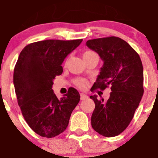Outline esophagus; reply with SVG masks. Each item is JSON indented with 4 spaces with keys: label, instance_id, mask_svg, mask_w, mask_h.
I'll use <instances>...</instances> for the list:
<instances>
[{
    "label": "esophagus",
    "instance_id": "obj_1",
    "mask_svg": "<svg viewBox=\"0 0 158 158\" xmlns=\"http://www.w3.org/2000/svg\"><path fill=\"white\" fill-rule=\"evenodd\" d=\"M88 98V96L85 94H84V93H80V99L81 100H84V99H87Z\"/></svg>",
    "mask_w": 158,
    "mask_h": 158
}]
</instances>
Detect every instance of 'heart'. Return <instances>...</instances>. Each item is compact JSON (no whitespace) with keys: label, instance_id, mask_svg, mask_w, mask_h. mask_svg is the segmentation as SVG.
<instances>
[{"label":"heart","instance_id":"1","mask_svg":"<svg viewBox=\"0 0 158 158\" xmlns=\"http://www.w3.org/2000/svg\"><path fill=\"white\" fill-rule=\"evenodd\" d=\"M92 53H94L92 51H86L83 53V56H88V55L92 54ZM75 84L77 85L78 87H79L80 89H85L87 87V85H88V82L85 79H82V78H78V79H75L74 81Z\"/></svg>","mask_w":158,"mask_h":158}]
</instances>
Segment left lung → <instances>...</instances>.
<instances>
[{
  "mask_svg": "<svg viewBox=\"0 0 158 158\" xmlns=\"http://www.w3.org/2000/svg\"><path fill=\"white\" fill-rule=\"evenodd\" d=\"M86 45L103 61L94 89L110 87L106 101L90 96L95 102L91 124L94 131L106 137L121 134L134 117L143 94V70L137 52L127 42L111 36L86 42Z\"/></svg>",
  "mask_w": 158,
  "mask_h": 158,
  "instance_id": "obj_1",
  "label": "left lung"
}]
</instances>
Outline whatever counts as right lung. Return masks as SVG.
<instances>
[{
	"mask_svg": "<svg viewBox=\"0 0 158 158\" xmlns=\"http://www.w3.org/2000/svg\"><path fill=\"white\" fill-rule=\"evenodd\" d=\"M82 39H49L26 45L14 69V85L24 120L37 134L52 138L62 134L79 103L80 96L70 87L59 99L52 90L53 79L62 73V64Z\"/></svg>",
	"mask_w": 158,
	"mask_h": 158,
	"instance_id": "add662e5",
	"label": "right lung"
}]
</instances>
